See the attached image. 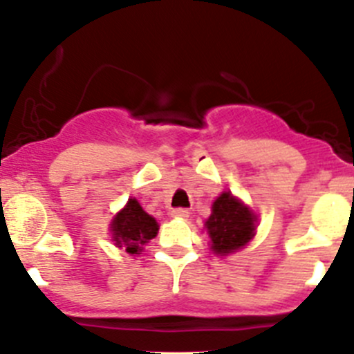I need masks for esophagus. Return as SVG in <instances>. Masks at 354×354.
I'll return each instance as SVG.
<instances>
[{"instance_id": "esophagus-1", "label": "esophagus", "mask_w": 354, "mask_h": 354, "mask_svg": "<svg viewBox=\"0 0 354 354\" xmlns=\"http://www.w3.org/2000/svg\"><path fill=\"white\" fill-rule=\"evenodd\" d=\"M171 214H173V218H188V209H185V207H176V209L171 211Z\"/></svg>"}]
</instances>
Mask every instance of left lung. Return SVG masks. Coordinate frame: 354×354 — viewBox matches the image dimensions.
<instances>
[{"label":"left lung","instance_id":"1","mask_svg":"<svg viewBox=\"0 0 354 354\" xmlns=\"http://www.w3.org/2000/svg\"><path fill=\"white\" fill-rule=\"evenodd\" d=\"M211 250L216 255H229L255 236V214L230 192H223L213 203V213L206 222Z\"/></svg>","mask_w":354,"mask_h":354}]
</instances>
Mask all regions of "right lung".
Masks as SVG:
<instances>
[{
    "label": "right lung",
    "mask_w": 354,
    "mask_h": 354,
    "mask_svg": "<svg viewBox=\"0 0 354 354\" xmlns=\"http://www.w3.org/2000/svg\"><path fill=\"white\" fill-rule=\"evenodd\" d=\"M111 232L118 248H125L131 255H140L145 244L157 236L158 225L136 199H129L127 206L115 216Z\"/></svg>",
    "instance_id": "obj_1"
}]
</instances>
